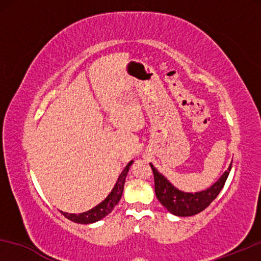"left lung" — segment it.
I'll use <instances>...</instances> for the list:
<instances>
[{
    "instance_id": "1",
    "label": "left lung",
    "mask_w": 261,
    "mask_h": 261,
    "mask_svg": "<svg viewBox=\"0 0 261 261\" xmlns=\"http://www.w3.org/2000/svg\"><path fill=\"white\" fill-rule=\"evenodd\" d=\"M149 165H151L153 174H154V189L156 198L165 206L167 212L181 217L194 216L196 214L203 212L217 197L220 191L222 190L231 169L230 164L228 170L220 177V179L215 184H213L206 190L191 194V192L178 190L152 164H149Z\"/></svg>"
}]
</instances>
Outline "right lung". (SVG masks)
Returning a JSON list of instances; mask_svg holds the SVG:
<instances>
[{
  "label": "right lung",
  "instance_id": "obj_1",
  "mask_svg": "<svg viewBox=\"0 0 261 261\" xmlns=\"http://www.w3.org/2000/svg\"><path fill=\"white\" fill-rule=\"evenodd\" d=\"M133 164V160L127 164V166L124 167V170L121 172V174L117 178L116 184L114 185L113 190L110 191V194L107 196V198L105 201H102L98 205H96L95 208H92L88 212L82 213V214H69V213H64L62 214L66 219H69L70 221L76 223H82V224H89V223H94L97 222V221L102 220L103 217H106L108 214L112 213V210L115 208V205L120 202L121 197H122V192H123V187H124V181H126V177L128 171H129V167Z\"/></svg>",
  "mask_w": 261,
  "mask_h": 261
}]
</instances>
